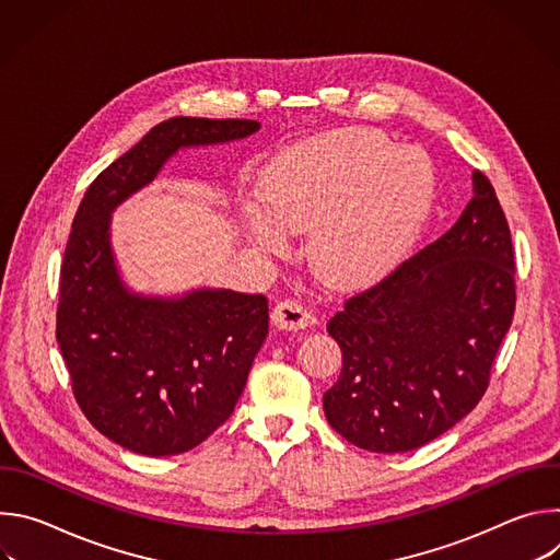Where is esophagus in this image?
<instances>
[{"label":"esophagus","instance_id":"34e87169","mask_svg":"<svg viewBox=\"0 0 560 560\" xmlns=\"http://www.w3.org/2000/svg\"><path fill=\"white\" fill-rule=\"evenodd\" d=\"M270 318H272V324H275L279 330H303V328H307V326L314 324L312 312H310L303 303H299V301H294V299H283V301H279V303L272 307Z\"/></svg>","mask_w":560,"mask_h":560}]
</instances>
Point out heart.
<instances>
[{"label":"heart","instance_id":"obj_1","mask_svg":"<svg viewBox=\"0 0 560 560\" xmlns=\"http://www.w3.org/2000/svg\"><path fill=\"white\" fill-rule=\"evenodd\" d=\"M434 188L432 162L421 150L350 130L281 154L266 173L264 201L283 232L314 230V268L346 285L404 257L430 214ZM248 221L261 248H283L278 226L259 208H250Z\"/></svg>","mask_w":560,"mask_h":560}]
</instances>
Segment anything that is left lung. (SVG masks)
<instances>
[{
	"label": "left lung",
	"mask_w": 560,
	"mask_h": 560,
	"mask_svg": "<svg viewBox=\"0 0 560 560\" xmlns=\"http://www.w3.org/2000/svg\"><path fill=\"white\" fill-rule=\"evenodd\" d=\"M423 250L328 322L343 352L324 412L348 443L381 454L417 450L481 401L516 305L514 248L490 179Z\"/></svg>",
	"instance_id": "8db88e82"
}]
</instances>
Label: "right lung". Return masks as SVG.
<instances>
[{
	"mask_svg": "<svg viewBox=\"0 0 560 560\" xmlns=\"http://www.w3.org/2000/svg\"><path fill=\"white\" fill-rule=\"evenodd\" d=\"M257 130L253 119H166L97 175L72 219L57 343L84 417L130 452L182 454L228 421L268 335V299L210 288L179 299L128 292L110 248V212L179 148Z\"/></svg>",
	"mask_w": 560,
	"mask_h": 560,
	"instance_id": "right-lung-1",
	"label": "right lung"
}]
</instances>
